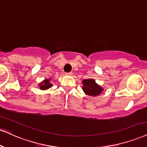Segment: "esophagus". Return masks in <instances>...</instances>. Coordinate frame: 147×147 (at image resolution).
<instances>
[{"label":"esophagus","instance_id":"1","mask_svg":"<svg viewBox=\"0 0 147 147\" xmlns=\"http://www.w3.org/2000/svg\"><path fill=\"white\" fill-rule=\"evenodd\" d=\"M66 75H72V72H66Z\"/></svg>","mask_w":147,"mask_h":147}]
</instances>
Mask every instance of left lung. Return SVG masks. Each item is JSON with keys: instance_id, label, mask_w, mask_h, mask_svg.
<instances>
[{"instance_id": "8db88e82", "label": "left lung", "mask_w": 147, "mask_h": 147, "mask_svg": "<svg viewBox=\"0 0 147 147\" xmlns=\"http://www.w3.org/2000/svg\"><path fill=\"white\" fill-rule=\"evenodd\" d=\"M83 90L86 94L95 96L101 93L103 89L96 84L94 79H85L83 81Z\"/></svg>"}]
</instances>
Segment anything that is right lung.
<instances>
[{"label":"right lung","instance_id":"right-lung-1","mask_svg":"<svg viewBox=\"0 0 147 147\" xmlns=\"http://www.w3.org/2000/svg\"><path fill=\"white\" fill-rule=\"evenodd\" d=\"M49 81H50V79H45L43 82H42L41 84H39L40 89L45 90V89H48V88H50L51 87H52V84H50Z\"/></svg>","mask_w":147,"mask_h":147}]
</instances>
